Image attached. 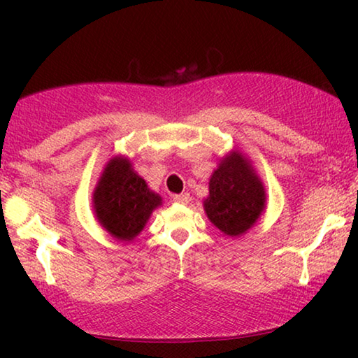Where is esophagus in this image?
Segmentation results:
<instances>
[{"label":"esophagus","mask_w":358,"mask_h":358,"mask_svg":"<svg viewBox=\"0 0 358 358\" xmlns=\"http://www.w3.org/2000/svg\"><path fill=\"white\" fill-rule=\"evenodd\" d=\"M173 201L177 203H187L191 201V197L187 192H183V194H177V196H173Z\"/></svg>","instance_id":"esophagus-1"}]
</instances>
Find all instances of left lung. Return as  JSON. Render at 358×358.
I'll list each match as a JSON object with an SVG mask.
<instances>
[{"instance_id":"left-lung-1","label":"left lung","mask_w":358,"mask_h":358,"mask_svg":"<svg viewBox=\"0 0 358 358\" xmlns=\"http://www.w3.org/2000/svg\"><path fill=\"white\" fill-rule=\"evenodd\" d=\"M265 205L264 181L251 159L237 148L230 150L210 177L205 215L224 235L240 237L260 220Z\"/></svg>"}]
</instances>
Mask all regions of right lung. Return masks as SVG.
Here are the masks:
<instances>
[{"mask_svg": "<svg viewBox=\"0 0 358 358\" xmlns=\"http://www.w3.org/2000/svg\"><path fill=\"white\" fill-rule=\"evenodd\" d=\"M93 211L101 227L118 241H132L162 205L159 194L150 189L128 156L107 161L93 191Z\"/></svg>", "mask_w": 358, "mask_h": 358, "instance_id": "add662e5", "label": "right lung"}]
</instances>
